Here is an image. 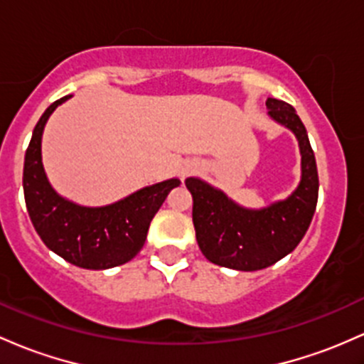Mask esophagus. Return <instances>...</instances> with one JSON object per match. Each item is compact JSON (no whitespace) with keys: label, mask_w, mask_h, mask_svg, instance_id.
I'll return each mask as SVG.
<instances>
[{"label":"esophagus","mask_w":364,"mask_h":364,"mask_svg":"<svg viewBox=\"0 0 364 364\" xmlns=\"http://www.w3.org/2000/svg\"><path fill=\"white\" fill-rule=\"evenodd\" d=\"M195 169H197V164H193V162H186L185 166H183L181 169H179V176H181V178H185V176H188V174L193 173Z\"/></svg>","instance_id":"34e87169"}]
</instances>
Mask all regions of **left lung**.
I'll use <instances>...</instances> for the list:
<instances>
[{
	"instance_id": "8db88e82",
	"label": "left lung",
	"mask_w": 364,
	"mask_h": 364,
	"mask_svg": "<svg viewBox=\"0 0 364 364\" xmlns=\"http://www.w3.org/2000/svg\"><path fill=\"white\" fill-rule=\"evenodd\" d=\"M266 107L274 121L294 131L301 146V185L287 200L247 210L200 179L185 181L193 197V226L202 254L214 264L238 271L264 269L292 252L306 235L318 202L316 161L304 124L282 100L267 98Z\"/></svg>"
}]
</instances>
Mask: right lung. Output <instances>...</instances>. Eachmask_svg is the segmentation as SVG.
Instances as JSON below:
<instances>
[{
    "mask_svg": "<svg viewBox=\"0 0 364 364\" xmlns=\"http://www.w3.org/2000/svg\"><path fill=\"white\" fill-rule=\"evenodd\" d=\"M51 103L34 127L23 162V197L29 218L45 245L70 264L85 269L121 266L141 250L150 221L179 179H167L107 207H81L58 197L41 162L45 124L62 102Z\"/></svg>",
    "mask_w": 364,
    "mask_h": 364,
    "instance_id": "1",
    "label": "right lung"
}]
</instances>
